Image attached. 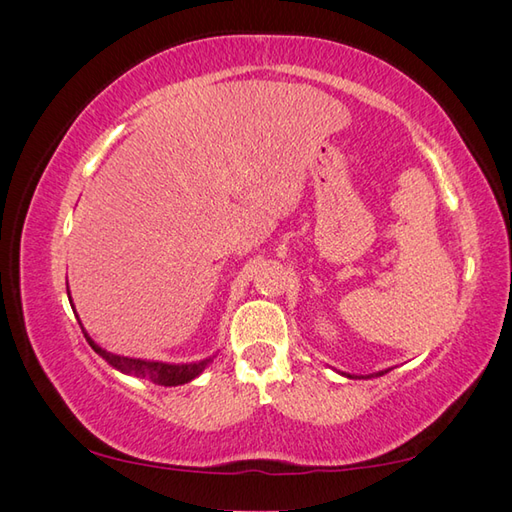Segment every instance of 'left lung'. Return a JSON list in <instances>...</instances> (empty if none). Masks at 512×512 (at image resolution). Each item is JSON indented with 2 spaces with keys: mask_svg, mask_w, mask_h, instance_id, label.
<instances>
[{
  "mask_svg": "<svg viewBox=\"0 0 512 512\" xmlns=\"http://www.w3.org/2000/svg\"><path fill=\"white\" fill-rule=\"evenodd\" d=\"M386 370H381V372H375V375H384ZM341 375H345V372H341ZM345 377H352V375H345Z\"/></svg>",
  "mask_w": 512,
  "mask_h": 512,
  "instance_id": "8db88e82",
  "label": "left lung"
}]
</instances>
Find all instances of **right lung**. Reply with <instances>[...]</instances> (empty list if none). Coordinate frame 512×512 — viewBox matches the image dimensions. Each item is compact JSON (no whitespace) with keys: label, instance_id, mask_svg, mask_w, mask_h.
Instances as JSON below:
<instances>
[{"label":"right lung","instance_id":"right-lung-1","mask_svg":"<svg viewBox=\"0 0 512 512\" xmlns=\"http://www.w3.org/2000/svg\"><path fill=\"white\" fill-rule=\"evenodd\" d=\"M83 334H85V339H88V343L92 345V350L97 352L99 357L106 359L112 368H117L119 372H126V375L149 379V381H153V384H160V386L187 384V381L196 379L212 363V357L203 359V361H194V363H164V361H144V359H133V357H119V354H112L108 350L99 348V345L90 339L88 332H83Z\"/></svg>","mask_w":512,"mask_h":512}]
</instances>
